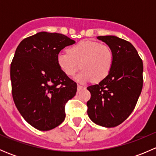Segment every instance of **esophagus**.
<instances>
[{"label":"esophagus","instance_id":"esophagus-1","mask_svg":"<svg viewBox=\"0 0 156 156\" xmlns=\"http://www.w3.org/2000/svg\"><path fill=\"white\" fill-rule=\"evenodd\" d=\"M84 87L81 85H80V84H78V90H82Z\"/></svg>","mask_w":156,"mask_h":156}]
</instances>
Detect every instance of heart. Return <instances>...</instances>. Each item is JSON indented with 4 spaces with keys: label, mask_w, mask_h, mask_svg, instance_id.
<instances>
[{
    "label": "heart",
    "mask_w": 156,
    "mask_h": 156,
    "mask_svg": "<svg viewBox=\"0 0 156 156\" xmlns=\"http://www.w3.org/2000/svg\"><path fill=\"white\" fill-rule=\"evenodd\" d=\"M114 62L113 53L107 45L91 40H84L69 48L68 52L57 56V63L68 76H73L80 69L83 70L75 79L81 83L94 79L100 81L111 72Z\"/></svg>",
    "instance_id": "heart-1"
}]
</instances>
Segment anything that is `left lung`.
I'll return each mask as SVG.
<instances>
[{
	"label": "left lung",
	"instance_id": "8db88e82",
	"mask_svg": "<svg viewBox=\"0 0 156 156\" xmlns=\"http://www.w3.org/2000/svg\"><path fill=\"white\" fill-rule=\"evenodd\" d=\"M113 53L111 72L98 84L87 87L91 94L87 115L97 125L116 127L129 117L136 106L144 84V65L134 47L112 35L98 36Z\"/></svg>",
	"mask_w": 156,
	"mask_h": 156
}]
</instances>
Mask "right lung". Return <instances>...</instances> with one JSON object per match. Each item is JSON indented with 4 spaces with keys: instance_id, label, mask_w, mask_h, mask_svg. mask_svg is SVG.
Returning a JSON list of instances; mask_svg holds the SVG:
<instances>
[{
    "instance_id": "add662e5",
    "label": "right lung",
    "mask_w": 156,
    "mask_h": 156,
    "mask_svg": "<svg viewBox=\"0 0 156 156\" xmlns=\"http://www.w3.org/2000/svg\"><path fill=\"white\" fill-rule=\"evenodd\" d=\"M75 41L59 33L46 31L23 39L10 65L12 95L25 120L39 130L59 126L65 106L75 97L77 84L61 70L57 56Z\"/></svg>"
}]
</instances>
